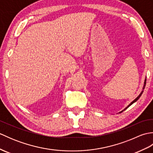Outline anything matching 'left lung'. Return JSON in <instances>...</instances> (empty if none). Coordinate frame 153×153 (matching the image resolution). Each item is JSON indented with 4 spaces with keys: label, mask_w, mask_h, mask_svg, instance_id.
<instances>
[{
    "label": "left lung",
    "mask_w": 153,
    "mask_h": 153,
    "mask_svg": "<svg viewBox=\"0 0 153 153\" xmlns=\"http://www.w3.org/2000/svg\"><path fill=\"white\" fill-rule=\"evenodd\" d=\"M146 79H146V77H145V82H144V85H143V90H142V91L141 92V93L140 94H139V96L137 97V98H136L135 99H134V100H133V101L130 103V104H129V105L128 106H127V107H126V108H124V109H123V110H122V111L121 112H120L119 113H121L122 112H123V110H126L127 108H128V107L129 106H130L131 105H132V104H134V102H135L136 101H137V100L139 99V98H140V97L141 96V95H142V93H143V90H144V89H145V85H146Z\"/></svg>",
    "instance_id": "8db88e82"
}]
</instances>
